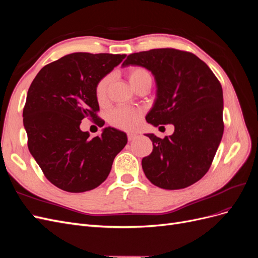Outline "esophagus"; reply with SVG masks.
<instances>
[{
	"instance_id": "1",
	"label": "esophagus",
	"mask_w": 258,
	"mask_h": 258,
	"mask_svg": "<svg viewBox=\"0 0 258 258\" xmlns=\"http://www.w3.org/2000/svg\"><path fill=\"white\" fill-rule=\"evenodd\" d=\"M127 137H128V140H129V141H135V140L138 138V135H136V134H132V132H129V134L127 135Z\"/></svg>"
}]
</instances>
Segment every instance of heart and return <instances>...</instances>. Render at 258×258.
<instances>
[{
	"mask_svg": "<svg viewBox=\"0 0 258 258\" xmlns=\"http://www.w3.org/2000/svg\"><path fill=\"white\" fill-rule=\"evenodd\" d=\"M128 79L132 87L138 84L152 81V75L145 68L142 67H132L127 72ZM110 84V77L105 76L97 84L96 87V97L98 101H103L106 95V90ZM142 116V111L136 107L130 106H119L112 111L110 115V122L114 127L122 130H134L138 127Z\"/></svg>",
	"mask_w": 258,
	"mask_h": 258,
	"instance_id": "heart-1",
	"label": "heart"
}]
</instances>
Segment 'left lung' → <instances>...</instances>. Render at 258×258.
<instances>
[{
  "instance_id": "left-lung-1",
  "label": "left lung",
  "mask_w": 258,
  "mask_h": 258,
  "mask_svg": "<svg viewBox=\"0 0 258 258\" xmlns=\"http://www.w3.org/2000/svg\"><path fill=\"white\" fill-rule=\"evenodd\" d=\"M123 67L140 66L153 73L157 99L146 115L155 127L174 126L172 136L148 134L153 152L142 159L151 183L182 189L198 182L212 165L224 132L220 81L196 54L174 48L131 53Z\"/></svg>"
}]
</instances>
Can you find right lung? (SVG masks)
<instances>
[{
  "instance_id": "right-lung-1",
  "label": "right lung",
  "mask_w": 258,
  "mask_h": 258,
  "mask_svg": "<svg viewBox=\"0 0 258 258\" xmlns=\"http://www.w3.org/2000/svg\"><path fill=\"white\" fill-rule=\"evenodd\" d=\"M126 54L74 52L45 66L28 90L23 126L28 147L48 181L69 192H84L102 184L116 155L127 144V135L104 128L90 138L80 124L98 116L97 84Z\"/></svg>"
}]
</instances>
